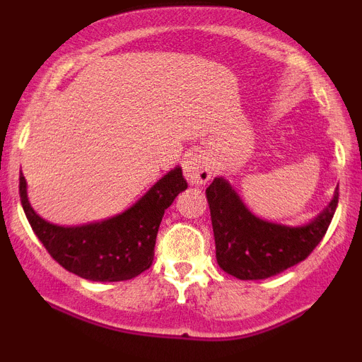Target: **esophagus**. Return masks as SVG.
Returning <instances> with one entry per match:
<instances>
[{
  "label": "esophagus",
  "mask_w": 362,
  "mask_h": 362,
  "mask_svg": "<svg viewBox=\"0 0 362 362\" xmlns=\"http://www.w3.org/2000/svg\"><path fill=\"white\" fill-rule=\"evenodd\" d=\"M185 177L192 185H202L209 180L213 172H211L209 160L202 153H192L185 160Z\"/></svg>",
  "instance_id": "1"
}]
</instances>
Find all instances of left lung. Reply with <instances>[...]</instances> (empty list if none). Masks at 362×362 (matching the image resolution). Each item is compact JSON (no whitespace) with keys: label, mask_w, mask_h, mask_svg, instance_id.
<instances>
[{"label":"left lung","mask_w":362,"mask_h":362,"mask_svg":"<svg viewBox=\"0 0 362 362\" xmlns=\"http://www.w3.org/2000/svg\"><path fill=\"white\" fill-rule=\"evenodd\" d=\"M206 195L219 267L242 281L267 279L305 260L325 236L339 202L335 190L313 221L289 228L255 218L224 178H214Z\"/></svg>","instance_id":"8db88e82"}]
</instances>
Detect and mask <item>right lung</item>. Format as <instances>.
<instances>
[{
  "label": "right lung",
  "instance_id": "add662e5",
  "mask_svg": "<svg viewBox=\"0 0 362 362\" xmlns=\"http://www.w3.org/2000/svg\"><path fill=\"white\" fill-rule=\"evenodd\" d=\"M185 189L182 170L175 168L122 214L102 223L64 228L35 214L27 197V182L20 175L25 216L49 255L66 271L100 282L132 279L151 267L165 209Z\"/></svg>",
  "mask_w": 362,
  "mask_h": 362
}]
</instances>
